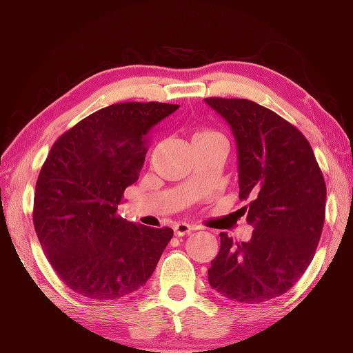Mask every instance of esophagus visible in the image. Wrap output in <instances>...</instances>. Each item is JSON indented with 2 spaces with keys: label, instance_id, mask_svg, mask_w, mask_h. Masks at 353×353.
<instances>
[{
  "label": "esophagus",
  "instance_id": "1",
  "mask_svg": "<svg viewBox=\"0 0 353 353\" xmlns=\"http://www.w3.org/2000/svg\"><path fill=\"white\" fill-rule=\"evenodd\" d=\"M173 230H175V235L185 236V235H188V233L196 230V227L190 225V223H185V222H178V223H175V227H173Z\"/></svg>",
  "mask_w": 353,
  "mask_h": 353
}]
</instances>
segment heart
I'll list each match as a JSON object with an SVG mask.
<instances>
[{
  "instance_id": "1",
  "label": "heart",
  "mask_w": 353,
  "mask_h": 353,
  "mask_svg": "<svg viewBox=\"0 0 353 353\" xmlns=\"http://www.w3.org/2000/svg\"><path fill=\"white\" fill-rule=\"evenodd\" d=\"M216 132H210V131H204V132H198V134L194 136V139H198V137H208V136H214Z\"/></svg>"
}]
</instances>
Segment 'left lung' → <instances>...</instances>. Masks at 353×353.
Returning <instances> with one entry per match:
<instances>
[{"label": "left lung", "mask_w": 353, "mask_h": 353, "mask_svg": "<svg viewBox=\"0 0 353 353\" xmlns=\"http://www.w3.org/2000/svg\"><path fill=\"white\" fill-rule=\"evenodd\" d=\"M235 137L240 199L251 198L248 241L221 233L209 283L238 303H263L299 282L316 251L324 225L326 185L306 137L259 103L204 99Z\"/></svg>", "instance_id": "obj_1"}]
</instances>
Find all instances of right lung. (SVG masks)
I'll return each mask as SVG.
<instances>
[{
	"instance_id": "add662e5",
	"label": "right lung",
	"mask_w": 353,
	"mask_h": 353,
	"mask_svg": "<svg viewBox=\"0 0 353 353\" xmlns=\"http://www.w3.org/2000/svg\"><path fill=\"white\" fill-rule=\"evenodd\" d=\"M176 110L159 102L110 105L50 150L35 186L34 227L48 263L76 294L115 300L152 276L173 230L126 222L118 208L139 176L150 131Z\"/></svg>"
}]
</instances>
